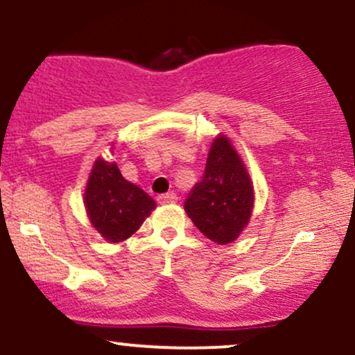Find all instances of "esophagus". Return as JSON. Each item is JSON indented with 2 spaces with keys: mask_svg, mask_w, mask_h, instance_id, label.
Segmentation results:
<instances>
[{
  "mask_svg": "<svg viewBox=\"0 0 355 355\" xmlns=\"http://www.w3.org/2000/svg\"><path fill=\"white\" fill-rule=\"evenodd\" d=\"M159 204H175L177 202V196L175 193H165V196L158 197Z\"/></svg>",
  "mask_w": 355,
  "mask_h": 355,
  "instance_id": "34e87169",
  "label": "esophagus"
}]
</instances>
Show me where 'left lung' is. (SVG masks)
Listing matches in <instances>:
<instances>
[{"label":"left lung","mask_w":355,"mask_h":355,"mask_svg":"<svg viewBox=\"0 0 355 355\" xmlns=\"http://www.w3.org/2000/svg\"><path fill=\"white\" fill-rule=\"evenodd\" d=\"M254 189L234 146L219 135L210 146L204 177L185 200V212L198 231L217 244H229L246 227Z\"/></svg>","instance_id":"8db88e82"}]
</instances>
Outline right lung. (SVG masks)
I'll return each mask as SVG.
<instances>
[{
	"label": "right lung",
	"mask_w": 355,
	"mask_h": 355,
	"mask_svg": "<svg viewBox=\"0 0 355 355\" xmlns=\"http://www.w3.org/2000/svg\"><path fill=\"white\" fill-rule=\"evenodd\" d=\"M84 205L91 224L109 243L133 236L157 207L145 190L121 175L118 165L97 158L89 175Z\"/></svg>",
	"instance_id": "1"
}]
</instances>
